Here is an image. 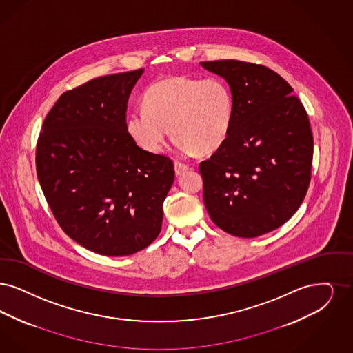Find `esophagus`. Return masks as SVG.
<instances>
[{
    "instance_id": "34e87169",
    "label": "esophagus",
    "mask_w": 353,
    "mask_h": 353,
    "mask_svg": "<svg viewBox=\"0 0 353 353\" xmlns=\"http://www.w3.org/2000/svg\"><path fill=\"white\" fill-rule=\"evenodd\" d=\"M174 170H175V174H176V175H182L183 172H185V171L188 170V166L184 165V163H181V162H175V163H174Z\"/></svg>"
}]
</instances>
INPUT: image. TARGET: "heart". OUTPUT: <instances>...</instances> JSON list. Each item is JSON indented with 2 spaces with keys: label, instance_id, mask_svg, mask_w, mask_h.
<instances>
[{
  "label": "heart",
  "instance_id": "b5f03b06",
  "mask_svg": "<svg viewBox=\"0 0 353 353\" xmlns=\"http://www.w3.org/2000/svg\"><path fill=\"white\" fill-rule=\"evenodd\" d=\"M145 107L126 117V132L148 153L162 152L171 134L178 153H214L230 136L234 101L219 77H170L146 91Z\"/></svg>",
  "mask_w": 353,
  "mask_h": 353
}]
</instances>
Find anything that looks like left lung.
Masks as SVG:
<instances>
[{"mask_svg": "<svg viewBox=\"0 0 353 353\" xmlns=\"http://www.w3.org/2000/svg\"><path fill=\"white\" fill-rule=\"evenodd\" d=\"M225 79L234 101L230 136L200 163L203 199L220 230L252 239L276 230L306 196L314 139L306 109L270 68L201 61Z\"/></svg>", "mask_w": 353, "mask_h": 353, "instance_id": "left-lung-1", "label": "left lung"}]
</instances>
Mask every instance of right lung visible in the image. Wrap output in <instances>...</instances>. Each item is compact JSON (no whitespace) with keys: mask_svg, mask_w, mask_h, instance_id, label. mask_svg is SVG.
Wrapping results in <instances>:
<instances>
[{"mask_svg":"<svg viewBox=\"0 0 353 353\" xmlns=\"http://www.w3.org/2000/svg\"><path fill=\"white\" fill-rule=\"evenodd\" d=\"M143 68L97 77L63 93L37 143V174L64 230L112 257L137 253L161 232L172 161L126 132L128 100Z\"/></svg>","mask_w":353,"mask_h":353,"instance_id":"right-lung-1","label":"right lung"}]
</instances>
